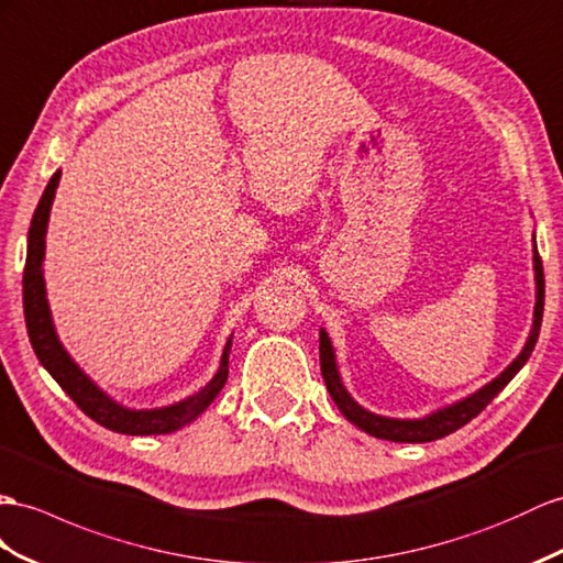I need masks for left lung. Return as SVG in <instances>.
<instances>
[{
  "mask_svg": "<svg viewBox=\"0 0 563 563\" xmlns=\"http://www.w3.org/2000/svg\"><path fill=\"white\" fill-rule=\"evenodd\" d=\"M532 242H536V238H532ZM532 268H536V311H532V328H530V335L523 344L521 354H518L495 380L483 385L478 393L459 399L450 407L432 411V413L423 416V419H387V416L373 413L358 405V401H354V397L347 393V387L342 385L333 342H330L328 333L321 328V335H319V340H321V344H319L321 373H323L328 393H330V397H333L338 409L344 413V419L354 423L356 428H362L364 432H368V435L380 438V440H390V442H432V440L450 435V432L459 430L461 426H466L471 419H475V416H478L489 405V401H493L504 390V387L509 385V380L516 376V373L526 366L532 350H536L540 325H542V311H544V273H542L538 247H532Z\"/></svg>",
  "mask_w": 563,
  "mask_h": 563,
  "instance_id": "obj_1",
  "label": "left lung"
}]
</instances>
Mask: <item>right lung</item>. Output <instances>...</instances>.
Returning a JSON list of instances; mask_svg holds the SVG:
<instances>
[{
	"mask_svg": "<svg viewBox=\"0 0 563 563\" xmlns=\"http://www.w3.org/2000/svg\"><path fill=\"white\" fill-rule=\"evenodd\" d=\"M62 170H56L49 178L45 192H42L40 205L33 213L31 230H27V256H25V271H23V311H25V328L27 338H31L33 350L40 358V364L49 371V376L62 385V390L76 401L85 416L92 421L104 426L113 432H123V435H166V432L180 430L183 426L192 423L197 416L205 411L211 401L223 390L228 380V356L233 347V335L228 338L221 364L216 376L201 387L199 393L185 397L176 405L158 407V409H128L111 399L102 387L85 373L70 354L64 350V344L56 335L47 290H45V276H42V262H45V235L49 223L52 201L59 187Z\"/></svg>",
	"mask_w": 563,
	"mask_h": 563,
	"instance_id": "right-lung-1",
	"label": "right lung"
}]
</instances>
